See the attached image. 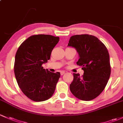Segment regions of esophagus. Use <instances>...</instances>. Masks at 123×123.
<instances>
[{"instance_id":"esophagus-1","label":"esophagus","mask_w":123,"mask_h":123,"mask_svg":"<svg viewBox=\"0 0 123 123\" xmlns=\"http://www.w3.org/2000/svg\"><path fill=\"white\" fill-rule=\"evenodd\" d=\"M60 73H61V75H63L65 73V72L64 71H61Z\"/></svg>"}]
</instances>
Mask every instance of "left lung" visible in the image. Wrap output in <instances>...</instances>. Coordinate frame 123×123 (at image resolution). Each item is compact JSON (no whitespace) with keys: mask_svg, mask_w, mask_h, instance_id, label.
Segmentation results:
<instances>
[{"mask_svg":"<svg viewBox=\"0 0 123 123\" xmlns=\"http://www.w3.org/2000/svg\"><path fill=\"white\" fill-rule=\"evenodd\" d=\"M68 46L78 52V65L82 67L84 75L74 73L69 85L71 92L77 98L90 101L103 92L111 74L110 55L104 43L97 37L89 35H77L70 38Z\"/></svg>","mask_w":123,"mask_h":123,"instance_id":"8db88e82","label":"left lung"}]
</instances>
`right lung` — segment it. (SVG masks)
Here are the masks:
<instances>
[{
  "mask_svg": "<svg viewBox=\"0 0 123 123\" xmlns=\"http://www.w3.org/2000/svg\"><path fill=\"white\" fill-rule=\"evenodd\" d=\"M59 37L36 35L29 37L16 52L14 72L23 93L31 100L43 101L55 92L60 72H51L42 65L48 62Z\"/></svg>",
  "mask_w": 123,
  "mask_h": 123,
  "instance_id": "obj_1",
  "label": "right lung"
}]
</instances>
